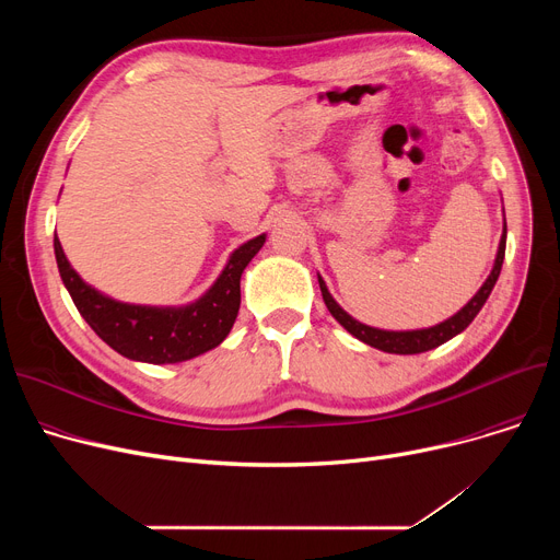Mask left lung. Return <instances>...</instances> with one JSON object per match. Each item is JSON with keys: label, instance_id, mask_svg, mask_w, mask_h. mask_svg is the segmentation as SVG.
I'll list each match as a JSON object with an SVG mask.
<instances>
[{"label": "left lung", "instance_id": "left-lung-1", "mask_svg": "<svg viewBox=\"0 0 560 560\" xmlns=\"http://www.w3.org/2000/svg\"><path fill=\"white\" fill-rule=\"evenodd\" d=\"M504 254H506V222H504V233H502V241H499V249L494 256V265L488 275V279L483 281V285L479 288L477 295L469 300L458 313H454L452 317H447L445 322H440L435 327L429 329H413V331H386V329H374L363 325V322L351 317L347 311L340 308V304L331 298V292L317 275L319 281V290H322V300H325L329 313L340 322V325L354 336L361 342L381 349V351H388V354H422V351L435 349L443 342L452 340L454 336H458L460 331H465L469 327V322L477 317V313L483 308L486 300L490 298V292L499 279V272H502V262H504Z\"/></svg>", "mask_w": 560, "mask_h": 560}]
</instances>
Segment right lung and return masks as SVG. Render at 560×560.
<instances>
[{
  "instance_id": "right-lung-1",
  "label": "right lung",
  "mask_w": 560,
  "mask_h": 560,
  "mask_svg": "<svg viewBox=\"0 0 560 560\" xmlns=\"http://www.w3.org/2000/svg\"><path fill=\"white\" fill-rule=\"evenodd\" d=\"M265 243V233L235 249L222 275L186 306L125 304L88 285L66 258L54 231V254L70 298L91 329L117 354L140 363H182L218 347L241 308V277Z\"/></svg>"
}]
</instances>
